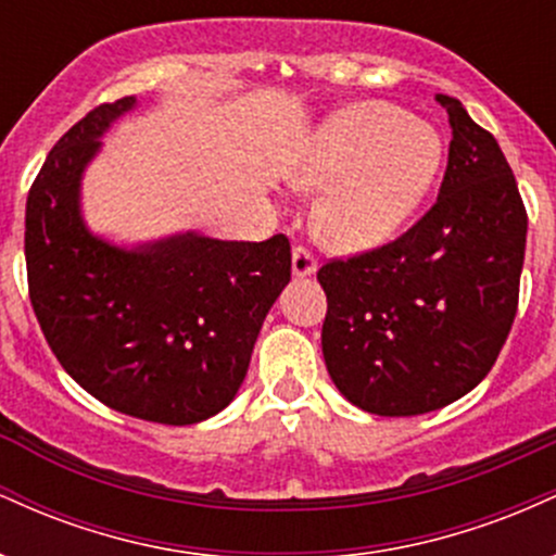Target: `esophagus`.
<instances>
[{
    "instance_id": "esophagus-1",
    "label": "esophagus",
    "mask_w": 556,
    "mask_h": 556,
    "mask_svg": "<svg viewBox=\"0 0 556 556\" xmlns=\"http://www.w3.org/2000/svg\"><path fill=\"white\" fill-rule=\"evenodd\" d=\"M316 256L308 248L298 245L295 251H292V274H295V277H311V274L316 271Z\"/></svg>"
}]
</instances>
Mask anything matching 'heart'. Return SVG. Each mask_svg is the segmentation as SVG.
<instances>
[{"mask_svg":"<svg viewBox=\"0 0 556 556\" xmlns=\"http://www.w3.org/2000/svg\"><path fill=\"white\" fill-rule=\"evenodd\" d=\"M444 146L437 127L381 101L353 104L314 132L295 182L324 190L314 212L316 235L344 253L392 238L429 195Z\"/></svg>","mask_w":556,"mask_h":556,"instance_id":"heart-1","label":"heart"}]
</instances>
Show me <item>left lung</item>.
Masks as SVG:
<instances>
[{
	"mask_svg": "<svg viewBox=\"0 0 556 556\" xmlns=\"http://www.w3.org/2000/svg\"><path fill=\"white\" fill-rule=\"evenodd\" d=\"M450 114L437 203L397 240L318 269L321 350L334 387L376 416H420L481 384L518 314L528 214L500 143Z\"/></svg>",
	"mask_w": 556,
	"mask_h": 556,
	"instance_id": "8db88e82",
	"label": "left lung"
}]
</instances>
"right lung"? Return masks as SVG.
Returning a JSON list of instances; mask_svg holds the SVG:
<instances>
[{
	"mask_svg": "<svg viewBox=\"0 0 556 556\" xmlns=\"http://www.w3.org/2000/svg\"><path fill=\"white\" fill-rule=\"evenodd\" d=\"M136 96L96 106L56 140L25 203L34 314L78 384L125 416L190 426L225 410L266 314L290 282V240L195 232L112 245L86 227L80 180Z\"/></svg>",
	"mask_w": 556,
	"mask_h": 556,
	"instance_id": "obj_1",
	"label": "right lung"
}]
</instances>
